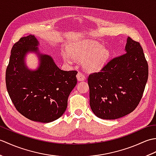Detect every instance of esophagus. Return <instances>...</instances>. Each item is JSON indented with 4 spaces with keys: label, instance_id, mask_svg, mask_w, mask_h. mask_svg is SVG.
Returning <instances> with one entry per match:
<instances>
[{
    "label": "esophagus",
    "instance_id": "34e87169",
    "mask_svg": "<svg viewBox=\"0 0 156 156\" xmlns=\"http://www.w3.org/2000/svg\"><path fill=\"white\" fill-rule=\"evenodd\" d=\"M76 78L78 81H83L85 80V76L81 73L80 72H78L77 75H76Z\"/></svg>",
    "mask_w": 156,
    "mask_h": 156
}]
</instances>
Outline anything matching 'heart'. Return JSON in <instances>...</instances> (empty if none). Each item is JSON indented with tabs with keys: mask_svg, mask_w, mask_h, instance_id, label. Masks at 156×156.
<instances>
[{
	"mask_svg": "<svg viewBox=\"0 0 156 156\" xmlns=\"http://www.w3.org/2000/svg\"><path fill=\"white\" fill-rule=\"evenodd\" d=\"M68 52L62 53L66 64H72L74 59L82 62L83 68L88 72H96L104 67L110 55L108 49L98 42L86 40L70 45Z\"/></svg>",
	"mask_w": 156,
	"mask_h": 156,
	"instance_id": "obj_1",
	"label": "heart"
}]
</instances>
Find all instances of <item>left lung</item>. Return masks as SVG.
<instances>
[{"label": "left lung", "mask_w": 156, "mask_h": 156, "mask_svg": "<svg viewBox=\"0 0 156 156\" xmlns=\"http://www.w3.org/2000/svg\"><path fill=\"white\" fill-rule=\"evenodd\" d=\"M125 52L88 78L90 108L101 119H117L131 113L143 96L148 78L143 49L128 37Z\"/></svg>", "instance_id": "left-lung-1"}]
</instances>
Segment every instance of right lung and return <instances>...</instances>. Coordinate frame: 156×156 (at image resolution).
Instances as JSON below:
<instances>
[{"label":"right lung","mask_w":156,"mask_h":156,"mask_svg":"<svg viewBox=\"0 0 156 156\" xmlns=\"http://www.w3.org/2000/svg\"><path fill=\"white\" fill-rule=\"evenodd\" d=\"M34 35L21 37L13 45L6 70V86L13 105L31 121L49 122L64 113L68 98L77 84L75 70L59 69L50 55L39 53ZM35 52L41 63L36 71L25 65V55Z\"/></svg>","instance_id":"1"}]
</instances>
